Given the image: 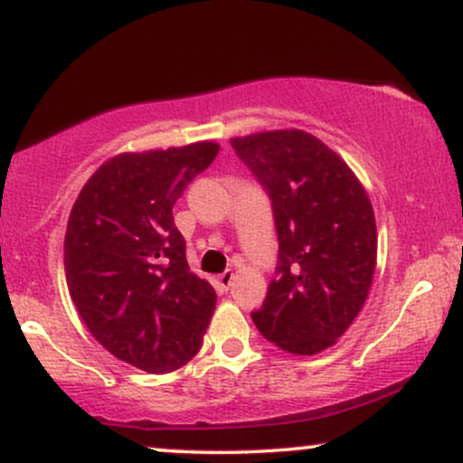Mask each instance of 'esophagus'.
I'll return each instance as SVG.
<instances>
[{
	"mask_svg": "<svg viewBox=\"0 0 463 463\" xmlns=\"http://www.w3.org/2000/svg\"><path fill=\"white\" fill-rule=\"evenodd\" d=\"M232 279H235V272H232V269H224V272L220 274V285L222 287H231Z\"/></svg>",
	"mask_w": 463,
	"mask_h": 463,
	"instance_id": "1",
	"label": "esophagus"
}]
</instances>
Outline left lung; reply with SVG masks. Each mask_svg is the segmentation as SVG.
Wrapping results in <instances>:
<instances>
[{
	"instance_id": "obj_1",
	"label": "left lung",
	"mask_w": 463,
	"mask_h": 463,
	"mask_svg": "<svg viewBox=\"0 0 463 463\" xmlns=\"http://www.w3.org/2000/svg\"><path fill=\"white\" fill-rule=\"evenodd\" d=\"M231 146L272 200L279 235L276 279L252 320L287 353H320L346 333L368 298L376 265L368 194L309 132H259Z\"/></svg>"
}]
</instances>
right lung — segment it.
<instances>
[{
    "mask_svg": "<svg viewBox=\"0 0 463 463\" xmlns=\"http://www.w3.org/2000/svg\"><path fill=\"white\" fill-rule=\"evenodd\" d=\"M217 152L202 141L119 154L69 215L65 276L80 317L109 353L150 374L194 359L215 311V289L191 274L172 209Z\"/></svg>",
    "mask_w": 463,
    "mask_h": 463,
    "instance_id": "add662e5",
    "label": "right lung"
}]
</instances>
